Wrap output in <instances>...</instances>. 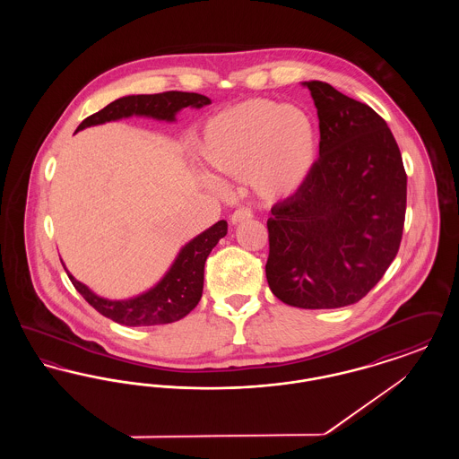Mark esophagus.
I'll return each instance as SVG.
<instances>
[{
    "label": "esophagus",
    "instance_id": "esophagus-1",
    "mask_svg": "<svg viewBox=\"0 0 459 459\" xmlns=\"http://www.w3.org/2000/svg\"><path fill=\"white\" fill-rule=\"evenodd\" d=\"M249 219H253V212H251L249 208H239V210H236V212L232 213L230 221H232L234 225H238L240 221H246V220Z\"/></svg>",
    "mask_w": 459,
    "mask_h": 459
}]
</instances>
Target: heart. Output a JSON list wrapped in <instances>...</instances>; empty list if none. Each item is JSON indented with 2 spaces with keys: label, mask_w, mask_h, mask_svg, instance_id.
Returning a JSON list of instances; mask_svg holds the SVG:
<instances>
[{
  "label": "heart",
  "mask_w": 459,
  "mask_h": 459,
  "mask_svg": "<svg viewBox=\"0 0 459 459\" xmlns=\"http://www.w3.org/2000/svg\"><path fill=\"white\" fill-rule=\"evenodd\" d=\"M199 153L219 174L242 178L264 199L296 193L316 161V131L301 108L249 100L215 115ZM208 184L219 187L215 178Z\"/></svg>",
  "instance_id": "heart-1"
}]
</instances>
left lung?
Wrapping results in <instances>:
<instances>
[{
	"label": "left lung",
	"instance_id": "left-lung-1",
	"mask_svg": "<svg viewBox=\"0 0 459 459\" xmlns=\"http://www.w3.org/2000/svg\"><path fill=\"white\" fill-rule=\"evenodd\" d=\"M320 158L272 206L266 281L289 306L330 309L365 298L394 262L406 215V172L385 120L327 82L309 81Z\"/></svg>",
	"mask_w": 459,
	"mask_h": 459
}]
</instances>
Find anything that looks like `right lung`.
<instances>
[{"instance_id":"add662e5","label":"right lung","mask_w":459,"mask_h":459,"mask_svg":"<svg viewBox=\"0 0 459 459\" xmlns=\"http://www.w3.org/2000/svg\"><path fill=\"white\" fill-rule=\"evenodd\" d=\"M210 98L197 92H182L169 91L160 94H137L124 96L115 100L108 107L92 113L77 131H82L91 126H100L111 120L127 118L132 115L139 117H153L156 120L174 122L177 111L187 107L203 108L210 105ZM227 234V221L220 220L204 232H201L195 239L189 240L177 255L170 270L165 277L152 287L150 290L122 301H111L96 296L88 285L75 281L68 272V279L79 294L109 320L127 325V327H148V325H163L172 324L184 318L196 307L203 294L204 281V262L212 249L217 246L221 238ZM64 264V263H62Z\"/></svg>"}]
</instances>
